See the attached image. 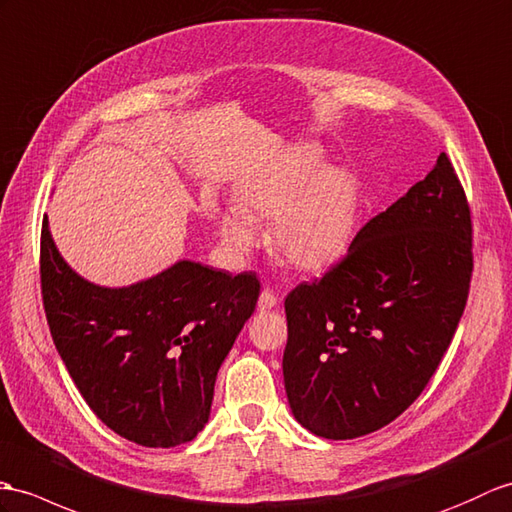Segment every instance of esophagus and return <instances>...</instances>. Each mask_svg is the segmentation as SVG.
Instances as JSON below:
<instances>
[{"instance_id": "1", "label": "esophagus", "mask_w": 512, "mask_h": 512, "mask_svg": "<svg viewBox=\"0 0 512 512\" xmlns=\"http://www.w3.org/2000/svg\"><path fill=\"white\" fill-rule=\"evenodd\" d=\"M277 305V294L272 292L270 288H264L259 294V301H257V307L259 310H272V307Z\"/></svg>"}]
</instances>
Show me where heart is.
Returning <instances> with one entry per match:
<instances>
[{
	"instance_id": "b5f03b06",
	"label": "heart",
	"mask_w": 512,
	"mask_h": 512,
	"mask_svg": "<svg viewBox=\"0 0 512 512\" xmlns=\"http://www.w3.org/2000/svg\"><path fill=\"white\" fill-rule=\"evenodd\" d=\"M323 152L299 146L288 163L253 185L220 218V235L233 253L242 255L259 242L253 220H268L270 246L299 268H323L347 246L358 211V189L342 168H325Z\"/></svg>"
}]
</instances>
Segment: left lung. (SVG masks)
<instances>
[{"instance_id": "left-lung-1", "label": "left lung", "mask_w": 512, "mask_h": 512, "mask_svg": "<svg viewBox=\"0 0 512 512\" xmlns=\"http://www.w3.org/2000/svg\"><path fill=\"white\" fill-rule=\"evenodd\" d=\"M473 224L449 157L368 220L320 279L285 296L283 382L305 430L371 434L436 373L469 299Z\"/></svg>"}]
</instances>
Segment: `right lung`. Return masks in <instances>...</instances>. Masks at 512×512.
Masks as SVG:
<instances>
[{"instance_id":"right-lung-1","label":"right lung","mask_w":512,"mask_h":512,"mask_svg":"<svg viewBox=\"0 0 512 512\" xmlns=\"http://www.w3.org/2000/svg\"><path fill=\"white\" fill-rule=\"evenodd\" d=\"M259 288L255 272L196 261L100 288L65 264L43 218L41 294L58 355L95 417L137 445L176 447L205 427L218 368Z\"/></svg>"}]
</instances>
